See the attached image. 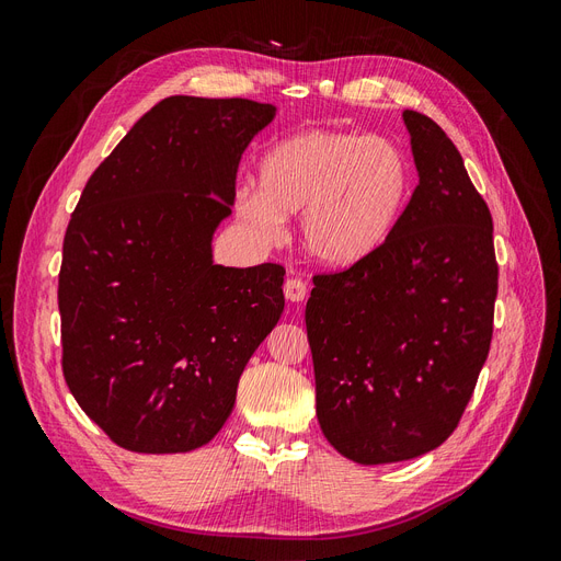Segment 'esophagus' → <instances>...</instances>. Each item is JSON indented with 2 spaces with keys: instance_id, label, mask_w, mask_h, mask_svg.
<instances>
[{
  "instance_id": "esophagus-1",
  "label": "esophagus",
  "mask_w": 561,
  "mask_h": 561,
  "mask_svg": "<svg viewBox=\"0 0 561 561\" xmlns=\"http://www.w3.org/2000/svg\"><path fill=\"white\" fill-rule=\"evenodd\" d=\"M283 293H285V299L293 301V304H299L307 299L309 290H307V283H304L301 278H287L285 285H283Z\"/></svg>"
}]
</instances>
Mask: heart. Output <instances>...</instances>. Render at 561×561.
<instances>
[{"label": "heart", "mask_w": 561, "mask_h": 561, "mask_svg": "<svg viewBox=\"0 0 561 561\" xmlns=\"http://www.w3.org/2000/svg\"><path fill=\"white\" fill-rule=\"evenodd\" d=\"M410 194V165L381 138L304 128L264 151L257 186L236 192L233 210L250 239L276 245L285 217L299 213L304 252L346 268L371 257L393 231Z\"/></svg>", "instance_id": "1"}]
</instances>
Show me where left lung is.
Wrapping results in <instances>:
<instances>
[{
	"label": "left lung",
	"mask_w": 561,
	"mask_h": 561,
	"mask_svg": "<svg viewBox=\"0 0 561 561\" xmlns=\"http://www.w3.org/2000/svg\"><path fill=\"white\" fill-rule=\"evenodd\" d=\"M419 173L386 243L313 278L307 332L316 414L363 466L410 461L454 433L494 332V222L431 116L402 112Z\"/></svg>",
	"instance_id": "left-lung-1"
}]
</instances>
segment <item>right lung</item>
Returning a JSON list of instances; mask_svg holds the SVG:
<instances>
[{
  "label": "right lung",
  "mask_w": 561,
  "mask_h": 561,
  "mask_svg": "<svg viewBox=\"0 0 561 561\" xmlns=\"http://www.w3.org/2000/svg\"><path fill=\"white\" fill-rule=\"evenodd\" d=\"M274 116L245 98L171 95L83 186L58 278L62 371L118 447L208 445L280 320L283 266L213 262L243 151Z\"/></svg>",
  "instance_id": "obj_1"
}]
</instances>
